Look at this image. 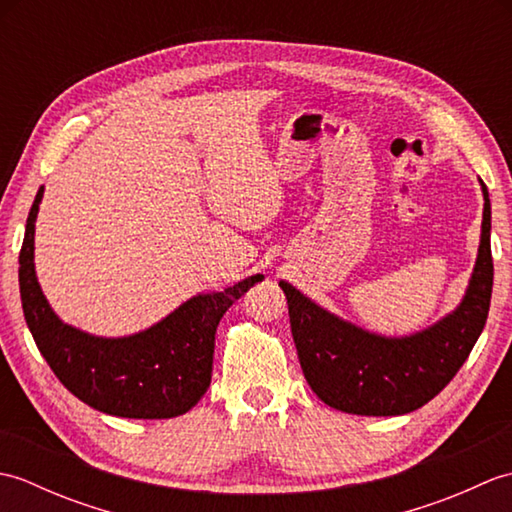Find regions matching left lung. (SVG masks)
<instances>
[{
    "instance_id": "left-lung-1",
    "label": "left lung",
    "mask_w": 512,
    "mask_h": 512,
    "mask_svg": "<svg viewBox=\"0 0 512 512\" xmlns=\"http://www.w3.org/2000/svg\"><path fill=\"white\" fill-rule=\"evenodd\" d=\"M480 187L482 233L469 286L429 328L405 336L369 332L279 281L303 376L325 405L354 416H402L427 405L458 374L484 330L493 292L491 200L482 180Z\"/></svg>"
}]
</instances>
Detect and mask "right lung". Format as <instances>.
Returning <instances> with one entry per match:
<instances>
[{"instance_id": "add662e5", "label": "right lung", "mask_w": 512, "mask_h": 512, "mask_svg": "<svg viewBox=\"0 0 512 512\" xmlns=\"http://www.w3.org/2000/svg\"><path fill=\"white\" fill-rule=\"evenodd\" d=\"M43 187L28 213L19 253V292L28 330L63 387L118 418H176L211 385L215 330L233 301L264 281L253 275L224 290L198 292L165 319L127 336H96L52 310L35 270V224Z\"/></svg>"}]
</instances>
